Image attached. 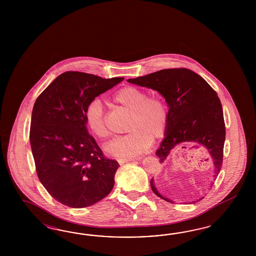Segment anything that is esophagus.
<instances>
[{
    "label": "esophagus",
    "instance_id": "obj_1",
    "mask_svg": "<svg viewBox=\"0 0 256 256\" xmlns=\"http://www.w3.org/2000/svg\"><path fill=\"white\" fill-rule=\"evenodd\" d=\"M136 160H139V158H136ZM132 158H120L118 160V162L120 164H124V163L128 162H132Z\"/></svg>",
    "mask_w": 256,
    "mask_h": 256
}]
</instances>
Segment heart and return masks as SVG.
Here are the masks:
<instances>
[{
  "label": "heart",
  "instance_id": "b5f03b06",
  "mask_svg": "<svg viewBox=\"0 0 256 256\" xmlns=\"http://www.w3.org/2000/svg\"><path fill=\"white\" fill-rule=\"evenodd\" d=\"M112 100L120 108L130 112L126 135L112 140L105 146L108 155L116 158H128L139 156L150 146L153 138H160L166 130L168 110L158 98L138 87L128 86L114 94ZM86 126L94 135L106 139L110 135L100 100H93L86 108Z\"/></svg>",
  "mask_w": 256,
  "mask_h": 256
}]
</instances>
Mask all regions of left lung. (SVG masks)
I'll use <instances>...</instances> for the list:
<instances>
[{
    "label": "left lung",
    "instance_id": "obj_1",
    "mask_svg": "<svg viewBox=\"0 0 256 256\" xmlns=\"http://www.w3.org/2000/svg\"><path fill=\"white\" fill-rule=\"evenodd\" d=\"M128 82L160 94L169 108L164 138L156 152L160 162H164L174 148L190 142L198 144L208 152L214 165L213 178H217L222 165L225 124L222 103L212 87L201 76L186 68L160 70L128 78ZM150 185L156 195L174 202L158 192L154 179H151Z\"/></svg>",
    "mask_w": 256,
    "mask_h": 256
}]
</instances>
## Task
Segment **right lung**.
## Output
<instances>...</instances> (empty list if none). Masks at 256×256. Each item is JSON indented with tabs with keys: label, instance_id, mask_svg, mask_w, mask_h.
Wrapping results in <instances>:
<instances>
[{
	"label": "right lung",
	"instance_id": "obj_1",
	"mask_svg": "<svg viewBox=\"0 0 256 256\" xmlns=\"http://www.w3.org/2000/svg\"><path fill=\"white\" fill-rule=\"evenodd\" d=\"M124 78L68 71L40 94L32 112L30 142L39 180L56 201L74 208L108 195L119 164L106 158L86 126V108Z\"/></svg>",
	"mask_w": 256,
	"mask_h": 256
}]
</instances>
